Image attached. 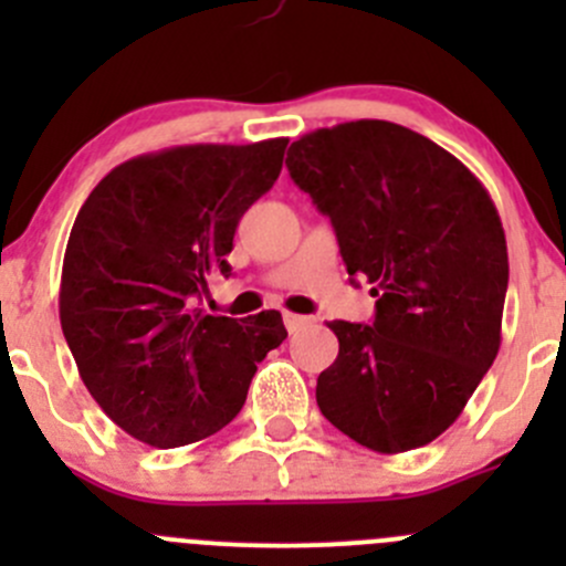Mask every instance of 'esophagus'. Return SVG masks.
<instances>
[{
    "label": "esophagus",
    "mask_w": 566,
    "mask_h": 566,
    "mask_svg": "<svg viewBox=\"0 0 566 566\" xmlns=\"http://www.w3.org/2000/svg\"><path fill=\"white\" fill-rule=\"evenodd\" d=\"M282 317H284V325H287V331H298V328H304V325L312 323V317L295 315V312H284Z\"/></svg>",
    "instance_id": "obj_1"
}]
</instances>
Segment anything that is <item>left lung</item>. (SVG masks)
<instances>
[{
    "instance_id": "1",
    "label": "left lung",
    "mask_w": 566,
    "mask_h": 566,
    "mask_svg": "<svg viewBox=\"0 0 566 566\" xmlns=\"http://www.w3.org/2000/svg\"><path fill=\"white\" fill-rule=\"evenodd\" d=\"M290 177L328 216L350 276L375 284V323L334 319L339 356L319 413L399 454L458 421L501 347L510 256L488 188L427 136L356 119L290 145Z\"/></svg>"
}]
</instances>
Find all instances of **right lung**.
<instances>
[{"label":"right lung","mask_w":566,"mask_h":566,"mask_svg":"<svg viewBox=\"0 0 566 566\" xmlns=\"http://www.w3.org/2000/svg\"><path fill=\"white\" fill-rule=\"evenodd\" d=\"M287 139L180 145L108 172L67 238L60 323L101 410L158 449L213 436L241 413L256 364L284 342L282 315L202 306L230 276L238 221L276 182Z\"/></svg>","instance_id":"1"}]
</instances>
